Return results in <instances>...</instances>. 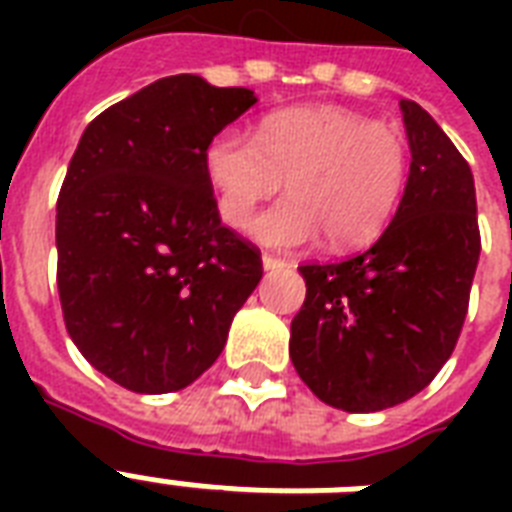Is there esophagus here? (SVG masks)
<instances>
[{"label":"esophagus","instance_id":"34e87169","mask_svg":"<svg viewBox=\"0 0 512 512\" xmlns=\"http://www.w3.org/2000/svg\"><path fill=\"white\" fill-rule=\"evenodd\" d=\"M287 260H281V257H273V255H263V268L265 271H273V268H284Z\"/></svg>","mask_w":512,"mask_h":512}]
</instances>
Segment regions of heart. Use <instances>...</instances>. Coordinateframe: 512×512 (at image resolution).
I'll list each match as a JSON object with an SVG mask.
<instances>
[{
    "instance_id": "heart-1",
    "label": "heart",
    "mask_w": 512,
    "mask_h": 512,
    "mask_svg": "<svg viewBox=\"0 0 512 512\" xmlns=\"http://www.w3.org/2000/svg\"><path fill=\"white\" fill-rule=\"evenodd\" d=\"M204 172L225 223L239 228L257 204L287 188L249 231L260 244L295 249L324 233L335 249L356 247L388 225L404 196L409 146L388 122L337 106L273 111L255 138L225 127L204 148Z\"/></svg>"
}]
</instances>
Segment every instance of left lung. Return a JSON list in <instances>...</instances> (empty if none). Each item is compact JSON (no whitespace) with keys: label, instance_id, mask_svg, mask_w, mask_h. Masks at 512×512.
I'll use <instances>...</instances> for the list:
<instances>
[{"label":"left lung","instance_id":"1","mask_svg":"<svg viewBox=\"0 0 512 512\" xmlns=\"http://www.w3.org/2000/svg\"><path fill=\"white\" fill-rule=\"evenodd\" d=\"M401 114L412 164L388 228L345 260L300 265L289 356L342 412H380L428 388L457 345L481 255L468 162L414 100Z\"/></svg>","mask_w":512,"mask_h":512}]
</instances>
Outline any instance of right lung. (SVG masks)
Here are the masks:
<instances>
[{
	"label": "right lung",
	"instance_id": "1",
	"mask_svg": "<svg viewBox=\"0 0 512 512\" xmlns=\"http://www.w3.org/2000/svg\"><path fill=\"white\" fill-rule=\"evenodd\" d=\"M257 103L244 87L164 76L95 116L58 196V295L74 345L135 393L191 385L223 353L263 276L220 223L209 138Z\"/></svg>",
	"mask_w": 512,
	"mask_h": 512
}]
</instances>
